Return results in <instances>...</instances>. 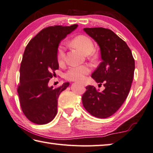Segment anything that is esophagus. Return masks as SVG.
Instances as JSON below:
<instances>
[{
    "label": "esophagus",
    "mask_w": 153,
    "mask_h": 153,
    "mask_svg": "<svg viewBox=\"0 0 153 153\" xmlns=\"http://www.w3.org/2000/svg\"><path fill=\"white\" fill-rule=\"evenodd\" d=\"M81 85H84V86H85L86 85V84L85 83V82H81Z\"/></svg>",
    "instance_id": "34e87169"
}]
</instances>
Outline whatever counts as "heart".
<instances>
[{"label": "heart", "mask_w": 153, "mask_h": 153, "mask_svg": "<svg viewBox=\"0 0 153 153\" xmlns=\"http://www.w3.org/2000/svg\"><path fill=\"white\" fill-rule=\"evenodd\" d=\"M72 44L75 48L79 49L85 55L92 53L94 49V45L89 37L81 35L72 40ZM57 61L59 65L64 63L65 49L63 45H60L57 50ZM90 72V68L87 66H72L68 70L65 78L68 81H81L84 80L86 75Z\"/></svg>", "instance_id": "obj_1"}]
</instances>
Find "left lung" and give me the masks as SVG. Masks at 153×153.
Masks as SVG:
<instances>
[{
	"instance_id": "8db88e82",
	"label": "left lung",
	"mask_w": 153,
	"mask_h": 153,
	"mask_svg": "<svg viewBox=\"0 0 153 153\" xmlns=\"http://www.w3.org/2000/svg\"><path fill=\"white\" fill-rule=\"evenodd\" d=\"M83 30L97 42L102 62L91 74L105 89L100 92L92 85L86 87L82 96L87 111L97 118L114 114L124 103L133 81L135 61L126 42L109 29L85 27Z\"/></svg>"
}]
</instances>
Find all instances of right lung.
<instances>
[{"mask_svg": "<svg viewBox=\"0 0 153 153\" xmlns=\"http://www.w3.org/2000/svg\"><path fill=\"white\" fill-rule=\"evenodd\" d=\"M77 27L78 25L74 24L45 27L30 41L25 49L17 93L22 111L34 123L47 124L56 116L57 99L70 83L64 82L56 88L49 87L48 83L59 68V44Z\"/></svg>", "mask_w": 153, "mask_h": 153, "instance_id": "right-lung-1", "label": "right lung"}]
</instances>
